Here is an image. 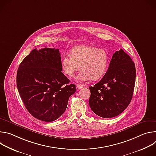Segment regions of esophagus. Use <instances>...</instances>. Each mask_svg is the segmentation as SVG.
Wrapping results in <instances>:
<instances>
[{"instance_id": "1", "label": "esophagus", "mask_w": 156, "mask_h": 156, "mask_svg": "<svg viewBox=\"0 0 156 156\" xmlns=\"http://www.w3.org/2000/svg\"><path fill=\"white\" fill-rule=\"evenodd\" d=\"M82 87H83V86L81 85V84H77L76 85V90H80V89H81Z\"/></svg>"}]
</instances>
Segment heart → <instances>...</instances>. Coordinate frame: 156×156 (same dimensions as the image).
I'll return each instance as SVG.
<instances>
[{
	"mask_svg": "<svg viewBox=\"0 0 156 156\" xmlns=\"http://www.w3.org/2000/svg\"><path fill=\"white\" fill-rule=\"evenodd\" d=\"M109 63L110 55L106 50L89 45L75 46L70 50V55L64 54L61 57V67L66 75L73 76L80 68L78 81L102 78Z\"/></svg>",
	"mask_w": 156,
	"mask_h": 156,
	"instance_id": "b5f03b06",
	"label": "heart"
}]
</instances>
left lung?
Segmentation results:
<instances>
[{"instance_id": "obj_1", "label": "left lung", "mask_w": 156, "mask_h": 156, "mask_svg": "<svg viewBox=\"0 0 156 156\" xmlns=\"http://www.w3.org/2000/svg\"><path fill=\"white\" fill-rule=\"evenodd\" d=\"M135 79V65L131 57L122 49L116 51L102 80L90 87L91 110L103 118L120 114L131 101Z\"/></svg>"}]
</instances>
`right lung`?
<instances>
[{
	"mask_svg": "<svg viewBox=\"0 0 156 156\" xmlns=\"http://www.w3.org/2000/svg\"><path fill=\"white\" fill-rule=\"evenodd\" d=\"M59 50L33 49L19 65L16 73L18 93L26 108L36 119L53 122L67 107L75 93V84L62 72Z\"/></svg>",
	"mask_w": 156,
	"mask_h": 156,
	"instance_id": "obj_1",
	"label": "right lung"
}]
</instances>
